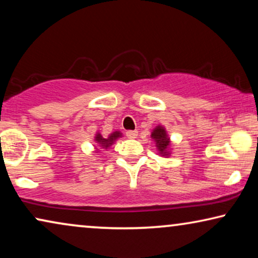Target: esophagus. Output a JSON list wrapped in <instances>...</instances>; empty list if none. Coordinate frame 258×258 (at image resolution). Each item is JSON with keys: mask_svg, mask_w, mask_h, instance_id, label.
<instances>
[{"mask_svg": "<svg viewBox=\"0 0 258 258\" xmlns=\"http://www.w3.org/2000/svg\"><path fill=\"white\" fill-rule=\"evenodd\" d=\"M125 135L128 139H136L137 136V132L136 130H128V132L125 133Z\"/></svg>", "mask_w": 258, "mask_h": 258, "instance_id": "obj_1", "label": "esophagus"}]
</instances>
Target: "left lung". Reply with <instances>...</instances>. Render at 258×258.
<instances>
[{
    "mask_svg": "<svg viewBox=\"0 0 258 258\" xmlns=\"http://www.w3.org/2000/svg\"><path fill=\"white\" fill-rule=\"evenodd\" d=\"M151 139L154 140L155 144H156V148L158 150V154L161 156L168 157L170 155V139H169L167 132H165L163 125H157L156 128L153 130L151 133Z\"/></svg>",
    "mask_w": 258,
    "mask_h": 258,
    "instance_id": "1",
    "label": "left lung"
}]
</instances>
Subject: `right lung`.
Returning a JSON list of instances; mask_svg holds the SVG:
<instances>
[{
  "label": "right lung",
  "mask_w": 258,
  "mask_h": 258,
  "mask_svg": "<svg viewBox=\"0 0 258 258\" xmlns=\"http://www.w3.org/2000/svg\"><path fill=\"white\" fill-rule=\"evenodd\" d=\"M121 136H122V134L119 132H114L112 134H110V135H109L107 139H104V137L102 136L100 133H97L96 136H95V142H96L100 147L104 148V149H108V148L110 147L111 144L114 143L115 141Z\"/></svg>",
  "instance_id": "obj_1"
}]
</instances>
